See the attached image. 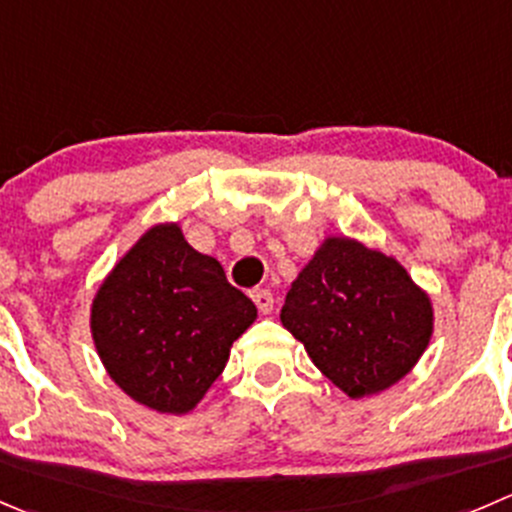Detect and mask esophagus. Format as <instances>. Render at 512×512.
I'll return each instance as SVG.
<instances>
[{"label":"esophagus","instance_id":"esophagus-1","mask_svg":"<svg viewBox=\"0 0 512 512\" xmlns=\"http://www.w3.org/2000/svg\"><path fill=\"white\" fill-rule=\"evenodd\" d=\"M252 300H255V305L260 307V312H272V305H275V297H272L270 290H252L250 292Z\"/></svg>","mask_w":512,"mask_h":512}]
</instances>
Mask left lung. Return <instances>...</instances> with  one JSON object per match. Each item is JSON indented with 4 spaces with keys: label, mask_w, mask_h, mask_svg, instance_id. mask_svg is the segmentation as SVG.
<instances>
[{
    "label": "left lung",
    "mask_w": 512,
    "mask_h": 512,
    "mask_svg": "<svg viewBox=\"0 0 512 512\" xmlns=\"http://www.w3.org/2000/svg\"><path fill=\"white\" fill-rule=\"evenodd\" d=\"M280 320L350 398L390 388L433 332L428 295L393 257L330 237L292 282Z\"/></svg>",
    "instance_id": "left-lung-1"
}]
</instances>
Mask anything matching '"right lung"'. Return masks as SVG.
<instances>
[{
    "instance_id": "right-lung-1",
    "label": "right lung",
    "mask_w": 512,
    "mask_h": 512,
    "mask_svg": "<svg viewBox=\"0 0 512 512\" xmlns=\"http://www.w3.org/2000/svg\"><path fill=\"white\" fill-rule=\"evenodd\" d=\"M257 307L227 282L215 257L177 225L140 237L92 302V337L109 377L157 413L195 408L225 370Z\"/></svg>"
}]
</instances>
